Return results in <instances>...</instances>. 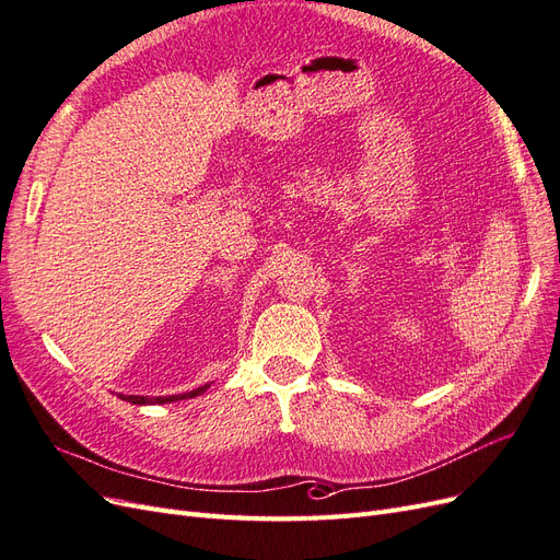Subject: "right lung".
Here are the masks:
<instances>
[{
	"label": "right lung",
	"mask_w": 560,
	"mask_h": 560,
	"mask_svg": "<svg viewBox=\"0 0 560 560\" xmlns=\"http://www.w3.org/2000/svg\"><path fill=\"white\" fill-rule=\"evenodd\" d=\"M208 387H210V383H208V385H202V387H196V389H191V393H184V395H171V397H140V395H121V399H126V401H130V404H167V401H177V399H191V397H198V395L206 393Z\"/></svg>",
	"instance_id": "obj_1"
}]
</instances>
